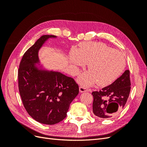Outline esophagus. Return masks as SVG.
Wrapping results in <instances>:
<instances>
[{
	"label": "esophagus",
	"instance_id": "34e87169",
	"mask_svg": "<svg viewBox=\"0 0 147 147\" xmlns=\"http://www.w3.org/2000/svg\"><path fill=\"white\" fill-rule=\"evenodd\" d=\"M79 91H80V92H83L88 91L89 90H88V88L81 86H80V88H79Z\"/></svg>",
	"mask_w": 147,
	"mask_h": 147
}]
</instances>
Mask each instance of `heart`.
<instances>
[{
    "instance_id": "heart-1",
    "label": "heart",
    "mask_w": 147,
    "mask_h": 147,
    "mask_svg": "<svg viewBox=\"0 0 147 147\" xmlns=\"http://www.w3.org/2000/svg\"><path fill=\"white\" fill-rule=\"evenodd\" d=\"M69 62L75 70L77 67L88 64L90 71L78 78L80 83L85 86L96 82L100 86L110 85L118 78L126 66L125 56L121 51L100 42L82 43L78 51L74 50L70 54Z\"/></svg>"
}]
</instances>
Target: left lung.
I'll return each instance as SVG.
<instances>
[{"label":"left lung","mask_w":147,"mask_h":147,"mask_svg":"<svg viewBox=\"0 0 147 147\" xmlns=\"http://www.w3.org/2000/svg\"><path fill=\"white\" fill-rule=\"evenodd\" d=\"M130 91V72L126 70L113 83L92 92L93 113L103 119L115 117L123 109Z\"/></svg>","instance_id":"1"}]
</instances>
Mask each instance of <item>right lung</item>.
<instances>
[{"instance_id": "1", "label": "right lung", "mask_w": 147, "mask_h": 147, "mask_svg": "<svg viewBox=\"0 0 147 147\" xmlns=\"http://www.w3.org/2000/svg\"><path fill=\"white\" fill-rule=\"evenodd\" d=\"M44 35L24 54L18 69V87L25 109L39 123L52 125L66 117L71 102L78 92L74 80L59 72L39 69L38 51L47 40Z\"/></svg>"}]
</instances>
